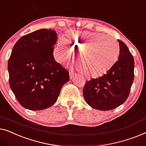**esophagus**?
<instances>
[{
	"label": "esophagus",
	"instance_id": "1",
	"mask_svg": "<svg viewBox=\"0 0 146 146\" xmlns=\"http://www.w3.org/2000/svg\"><path fill=\"white\" fill-rule=\"evenodd\" d=\"M76 75V73H73V72H70L69 73V76H70V79H72L74 77V76Z\"/></svg>",
	"mask_w": 146,
	"mask_h": 146
}]
</instances>
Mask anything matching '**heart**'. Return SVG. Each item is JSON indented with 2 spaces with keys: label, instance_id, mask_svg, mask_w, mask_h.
<instances>
[{
  "label": "heart",
  "instance_id": "heart-1",
  "mask_svg": "<svg viewBox=\"0 0 146 146\" xmlns=\"http://www.w3.org/2000/svg\"><path fill=\"white\" fill-rule=\"evenodd\" d=\"M66 41L74 50H79L77 59L81 72L87 77H97L106 73L115 64L120 55L118 42L101 33L71 31L67 34ZM53 52L58 60L69 59L72 55V51L61 38Z\"/></svg>",
  "mask_w": 146,
  "mask_h": 146
}]
</instances>
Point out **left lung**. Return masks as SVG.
Returning a JSON list of instances; mask_svg holds the SVG:
<instances>
[{
  "label": "left lung",
  "mask_w": 146,
  "mask_h": 146,
  "mask_svg": "<svg viewBox=\"0 0 146 146\" xmlns=\"http://www.w3.org/2000/svg\"><path fill=\"white\" fill-rule=\"evenodd\" d=\"M118 60L102 77L87 81L84 98L89 106L99 110H110L126 101L134 81V60L126 44L118 40Z\"/></svg>",
  "instance_id": "1"
}]
</instances>
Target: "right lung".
Segmentation results:
<instances>
[{
	"instance_id": "right-lung-1",
	"label": "right lung",
	"mask_w": 146,
	"mask_h": 146,
	"mask_svg": "<svg viewBox=\"0 0 146 146\" xmlns=\"http://www.w3.org/2000/svg\"><path fill=\"white\" fill-rule=\"evenodd\" d=\"M57 38L55 30L40 29L22 36L12 49L8 62L10 87L28 110L52 106L69 80L68 71L53 57Z\"/></svg>"
}]
</instances>
